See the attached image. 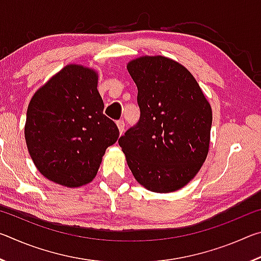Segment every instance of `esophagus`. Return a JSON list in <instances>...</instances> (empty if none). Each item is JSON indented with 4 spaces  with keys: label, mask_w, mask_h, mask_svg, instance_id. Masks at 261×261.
Listing matches in <instances>:
<instances>
[{
    "label": "esophagus",
    "mask_w": 261,
    "mask_h": 261,
    "mask_svg": "<svg viewBox=\"0 0 261 261\" xmlns=\"http://www.w3.org/2000/svg\"><path fill=\"white\" fill-rule=\"evenodd\" d=\"M116 124H117V127H118V131H120V135H122L123 131H124V126H125L124 122H123V121H117Z\"/></svg>",
    "instance_id": "34e87169"
}]
</instances>
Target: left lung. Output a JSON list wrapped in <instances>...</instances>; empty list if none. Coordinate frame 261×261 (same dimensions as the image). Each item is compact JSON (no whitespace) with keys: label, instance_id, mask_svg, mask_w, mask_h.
<instances>
[{"label":"left lung","instance_id":"left-lung-1","mask_svg":"<svg viewBox=\"0 0 261 261\" xmlns=\"http://www.w3.org/2000/svg\"><path fill=\"white\" fill-rule=\"evenodd\" d=\"M140 118L118 139L132 175L152 192L185 187L210 149L212 108L189 70L165 56L130 61Z\"/></svg>","mask_w":261,"mask_h":261}]
</instances>
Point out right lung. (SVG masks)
Returning <instances> with one entry per match:
<instances>
[{
  "instance_id": "obj_1",
  "label": "right lung",
  "mask_w": 261,
  "mask_h": 261,
  "mask_svg": "<svg viewBox=\"0 0 261 261\" xmlns=\"http://www.w3.org/2000/svg\"><path fill=\"white\" fill-rule=\"evenodd\" d=\"M120 132L103 115L98 72L68 64L35 92L26 114L25 140L37 169L67 188L93 180L106 149Z\"/></svg>"
}]
</instances>
